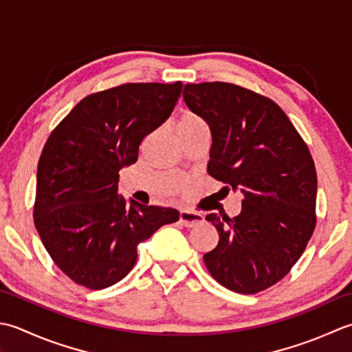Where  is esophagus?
<instances>
[{
	"label": "esophagus",
	"mask_w": 352,
	"mask_h": 352,
	"mask_svg": "<svg viewBox=\"0 0 352 352\" xmlns=\"http://www.w3.org/2000/svg\"><path fill=\"white\" fill-rule=\"evenodd\" d=\"M179 220H181V223L185 226V228H192L196 226L199 223H202L204 221V216L200 212H196V211H181V214H179Z\"/></svg>",
	"instance_id": "obj_1"
}]
</instances>
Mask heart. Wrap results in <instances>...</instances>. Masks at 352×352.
Segmentation results:
<instances>
[{
	"mask_svg": "<svg viewBox=\"0 0 352 352\" xmlns=\"http://www.w3.org/2000/svg\"><path fill=\"white\" fill-rule=\"evenodd\" d=\"M199 127H205L204 120L199 116H196L195 112L191 111H184L181 116L177 118V133H184V132H190V131H196Z\"/></svg>",
	"mask_w": 352,
	"mask_h": 352,
	"instance_id": "1",
	"label": "heart"
}]
</instances>
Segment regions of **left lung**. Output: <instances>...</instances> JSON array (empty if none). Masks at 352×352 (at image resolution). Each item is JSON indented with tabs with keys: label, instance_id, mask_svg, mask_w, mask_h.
I'll return each instance as SVG.
<instances>
[{
	"label": "left lung",
	"instance_id": "obj_1",
	"mask_svg": "<svg viewBox=\"0 0 352 352\" xmlns=\"http://www.w3.org/2000/svg\"><path fill=\"white\" fill-rule=\"evenodd\" d=\"M184 100L210 126L208 173L223 190L243 195L239 216H206L219 245L204 261L229 290H266L295 266L316 226L318 176L310 150L281 107L239 85L188 83Z\"/></svg>",
	"mask_w": 352,
	"mask_h": 352
}]
</instances>
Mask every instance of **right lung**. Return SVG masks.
<instances>
[{"instance_id": "1", "label": "right lung", "mask_w": 352, "mask_h": 352, "mask_svg": "<svg viewBox=\"0 0 352 352\" xmlns=\"http://www.w3.org/2000/svg\"><path fill=\"white\" fill-rule=\"evenodd\" d=\"M182 82L124 83L80 100L50 133L38 164L34 226L47 252L78 285L102 290L135 266L136 246L179 220L173 208L127 205L118 171L166 121Z\"/></svg>"}]
</instances>
